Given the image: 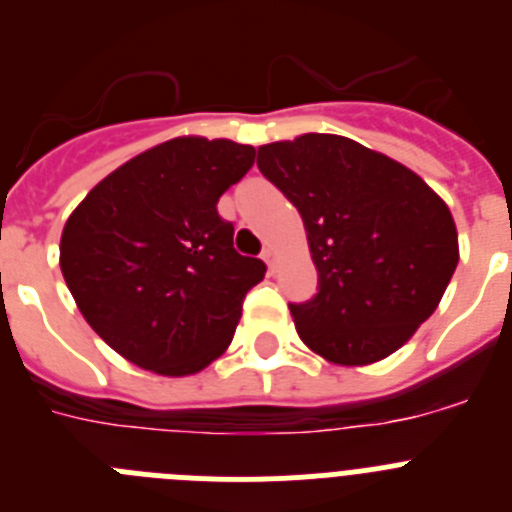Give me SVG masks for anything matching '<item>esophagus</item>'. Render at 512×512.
<instances>
[{"instance_id": "1", "label": "esophagus", "mask_w": 512, "mask_h": 512, "mask_svg": "<svg viewBox=\"0 0 512 512\" xmlns=\"http://www.w3.org/2000/svg\"><path fill=\"white\" fill-rule=\"evenodd\" d=\"M261 259L266 261V266H269L271 271L277 269V261H279V253H277V248H274V246H266V248H264V253H261Z\"/></svg>"}]
</instances>
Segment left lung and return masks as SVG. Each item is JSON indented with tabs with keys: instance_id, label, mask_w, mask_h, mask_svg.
Wrapping results in <instances>:
<instances>
[{
	"instance_id": "1",
	"label": "left lung",
	"mask_w": 512,
	"mask_h": 512,
	"mask_svg": "<svg viewBox=\"0 0 512 512\" xmlns=\"http://www.w3.org/2000/svg\"><path fill=\"white\" fill-rule=\"evenodd\" d=\"M297 207L318 295L289 305L297 336L338 366L377 364L431 318L459 264L449 205L395 158L330 133L259 146Z\"/></svg>"
}]
</instances>
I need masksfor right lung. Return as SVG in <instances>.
Listing matches in <instances>:
<instances>
[{"mask_svg": "<svg viewBox=\"0 0 512 512\" xmlns=\"http://www.w3.org/2000/svg\"><path fill=\"white\" fill-rule=\"evenodd\" d=\"M256 148L182 135L107 174L61 233L66 287L92 330L130 364L189 377L220 359L264 261L233 248L217 200Z\"/></svg>", "mask_w": 512, "mask_h": 512, "instance_id": "1", "label": "right lung"}]
</instances>
